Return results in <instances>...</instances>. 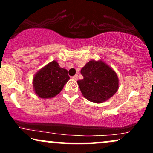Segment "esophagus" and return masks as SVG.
<instances>
[{
    "label": "esophagus",
    "instance_id": "obj_1",
    "mask_svg": "<svg viewBox=\"0 0 153 153\" xmlns=\"http://www.w3.org/2000/svg\"><path fill=\"white\" fill-rule=\"evenodd\" d=\"M72 78H73V80H78V75H74V76H73V77H72Z\"/></svg>",
    "mask_w": 153,
    "mask_h": 153
}]
</instances>
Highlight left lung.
Masks as SVG:
<instances>
[{"label": "left lung", "instance_id": "obj_1", "mask_svg": "<svg viewBox=\"0 0 153 153\" xmlns=\"http://www.w3.org/2000/svg\"><path fill=\"white\" fill-rule=\"evenodd\" d=\"M83 79L78 80L82 96L94 103L106 101L119 88L116 72L102 60H91L82 68Z\"/></svg>", "mask_w": 153, "mask_h": 153}]
</instances>
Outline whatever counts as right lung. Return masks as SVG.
I'll list each match as a JSON object with an SVG mask.
<instances>
[{"label": "right lung", "instance_id": "obj_1", "mask_svg": "<svg viewBox=\"0 0 153 153\" xmlns=\"http://www.w3.org/2000/svg\"><path fill=\"white\" fill-rule=\"evenodd\" d=\"M68 71L60 68L55 60L48 63L35 74L33 87L35 94L42 99L57 96L69 80Z\"/></svg>", "mask_w": 153, "mask_h": 153}]
</instances>
